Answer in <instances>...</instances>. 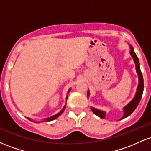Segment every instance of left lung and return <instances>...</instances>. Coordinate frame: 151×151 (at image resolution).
Wrapping results in <instances>:
<instances>
[{"label": "left lung", "mask_w": 151, "mask_h": 151, "mask_svg": "<svg viewBox=\"0 0 151 151\" xmlns=\"http://www.w3.org/2000/svg\"><path fill=\"white\" fill-rule=\"evenodd\" d=\"M130 49H131L130 54H131V57H132L133 59V61L135 62V65H136V72L137 73H138V80H139V81H138V88H137L136 95H135V96L133 97V99L131 100V101H130L129 103L124 108V116L121 118L120 120L128 117L129 116L131 115L133 111H134V110L136 109V107L138 106V104H139L140 101H141L142 95H143V88H144L143 78V75H142L141 68H140L139 60H138V57H137L136 53H135L133 47L131 45L130 46ZM89 96V91H88L87 96ZM91 109L93 113L96 114V116H98L99 117L101 118V119H104L105 118L106 113L104 111H101V110H99V109H96L95 108H93V107H91Z\"/></svg>", "instance_id": "8db88e82"}]
</instances>
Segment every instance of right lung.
Returning <instances> with one entry per match:
<instances>
[{"label": "right lung", "mask_w": 151, "mask_h": 151, "mask_svg": "<svg viewBox=\"0 0 151 151\" xmlns=\"http://www.w3.org/2000/svg\"><path fill=\"white\" fill-rule=\"evenodd\" d=\"M70 89H69V91H68V92H67V93H68L69 92H70ZM67 97H68V96H67V98H66V100L67 99ZM65 107H66V106H64V108H63V109H62V110L60 112H59L58 114H55V115H54V116H51V117H48V118H46V119H45L44 120L45 121H52V120H55V119H57V118H58L59 116L60 115H61V114L63 113V111H64V110H65ZM27 119H29V120H30V118H27Z\"/></svg>", "instance_id": "1"}]
</instances>
